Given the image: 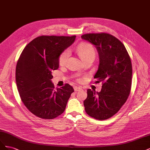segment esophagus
<instances>
[{
  "instance_id": "esophagus-1",
  "label": "esophagus",
  "mask_w": 150,
  "mask_h": 150,
  "mask_svg": "<svg viewBox=\"0 0 150 150\" xmlns=\"http://www.w3.org/2000/svg\"><path fill=\"white\" fill-rule=\"evenodd\" d=\"M81 89L82 88H81V87H78V86H74V89L75 91H79L81 90Z\"/></svg>"
}]
</instances>
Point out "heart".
<instances>
[{
    "instance_id": "1",
    "label": "heart",
    "mask_w": 150,
    "mask_h": 150,
    "mask_svg": "<svg viewBox=\"0 0 150 150\" xmlns=\"http://www.w3.org/2000/svg\"><path fill=\"white\" fill-rule=\"evenodd\" d=\"M76 51L81 58L84 61L90 57L95 56V50L91 44L87 42H83L80 44L76 47ZM70 56V51L66 49L63 51L59 57V64L61 66H64Z\"/></svg>"
}]
</instances>
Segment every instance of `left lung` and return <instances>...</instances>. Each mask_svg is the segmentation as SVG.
Instances as JSON below:
<instances>
[{
  "label": "left lung",
  "instance_id": "8db88e82",
  "mask_svg": "<svg viewBox=\"0 0 150 150\" xmlns=\"http://www.w3.org/2000/svg\"><path fill=\"white\" fill-rule=\"evenodd\" d=\"M81 38L97 49L99 64L94 78L103 83L100 92L87 90L85 111L95 119L107 120L117 112L129 96L132 79L130 57L124 44L111 34H86Z\"/></svg>",
  "mask_w": 150,
  "mask_h": 150
}]
</instances>
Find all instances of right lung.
<instances>
[{
    "label": "right lung",
    "mask_w": 150,
    "mask_h": 150,
    "mask_svg": "<svg viewBox=\"0 0 150 150\" xmlns=\"http://www.w3.org/2000/svg\"><path fill=\"white\" fill-rule=\"evenodd\" d=\"M76 36L42 35L25 47L17 61L16 80L22 101L40 118L54 119L64 111L74 89L69 84L54 89L52 71L60 54L74 43Z\"/></svg>",
    "instance_id": "obj_1"
}]
</instances>
